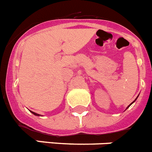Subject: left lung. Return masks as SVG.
Masks as SVG:
<instances>
[{
  "label": "left lung",
  "instance_id": "8db88e82",
  "mask_svg": "<svg viewBox=\"0 0 152 152\" xmlns=\"http://www.w3.org/2000/svg\"><path fill=\"white\" fill-rule=\"evenodd\" d=\"M133 102H132V103H131V104H130V105H129V106H128V108H129V106H130V105H132V103H133Z\"/></svg>",
  "mask_w": 152,
  "mask_h": 152
}]
</instances>
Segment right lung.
Segmentation results:
<instances>
[{"label":"right lung","mask_w":152,"mask_h":152,"mask_svg":"<svg viewBox=\"0 0 152 152\" xmlns=\"http://www.w3.org/2000/svg\"><path fill=\"white\" fill-rule=\"evenodd\" d=\"M30 112H31V113H32L34 115H39V114H37V113H34V112H32V111H30Z\"/></svg>","instance_id":"1"}]
</instances>
